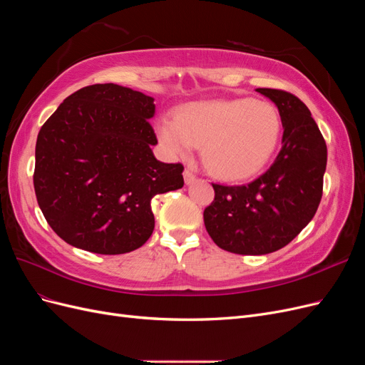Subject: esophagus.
Listing matches in <instances>:
<instances>
[{
	"label": "esophagus",
	"instance_id": "1",
	"mask_svg": "<svg viewBox=\"0 0 365 365\" xmlns=\"http://www.w3.org/2000/svg\"><path fill=\"white\" fill-rule=\"evenodd\" d=\"M195 180H196L195 173L190 169H185L184 170V181H185V184H192Z\"/></svg>",
	"mask_w": 365,
	"mask_h": 365
}]
</instances>
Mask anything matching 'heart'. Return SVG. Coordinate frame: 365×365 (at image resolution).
Masks as SVG:
<instances>
[{
	"mask_svg": "<svg viewBox=\"0 0 365 365\" xmlns=\"http://www.w3.org/2000/svg\"><path fill=\"white\" fill-rule=\"evenodd\" d=\"M282 118L272 103L250 97L184 105L163 117L157 135L170 157H189L202 146L207 169L225 181H244L257 175L274 155Z\"/></svg>",
	"mask_w": 365,
	"mask_h": 365,
	"instance_id": "b5f03b06",
	"label": "heart"
}]
</instances>
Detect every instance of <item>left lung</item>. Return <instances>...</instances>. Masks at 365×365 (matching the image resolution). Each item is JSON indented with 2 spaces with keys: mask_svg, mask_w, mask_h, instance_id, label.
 <instances>
[{
  "mask_svg": "<svg viewBox=\"0 0 365 365\" xmlns=\"http://www.w3.org/2000/svg\"><path fill=\"white\" fill-rule=\"evenodd\" d=\"M277 106L282 150L271 168L247 185L213 184L204 210L207 233L225 251L248 256L274 252L311 222L323 195L326 141L307 106L291 93L257 88Z\"/></svg>",
  "mask_w": 365,
  "mask_h": 365,
  "instance_id": "left-lung-1",
  "label": "left lung"
}]
</instances>
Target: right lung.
<instances>
[{
	"instance_id": "right-lung-1",
	"label": "right lung",
	"mask_w": 365,
	"mask_h": 365,
	"mask_svg": "<svg viewBox=\"0 0 365 365\" xmlns=\"http://www.w3.org/2000/svg\"><path fill=\"white\" fill-rule=\"evenodd\" d=\"M155 98L115 83L73 93L41 128L35 193L43 217L67 244L125 254L146 244L158 193L184 185L182 164L155 158Z\"/></svg>"
}]
</instances>
